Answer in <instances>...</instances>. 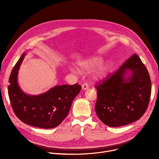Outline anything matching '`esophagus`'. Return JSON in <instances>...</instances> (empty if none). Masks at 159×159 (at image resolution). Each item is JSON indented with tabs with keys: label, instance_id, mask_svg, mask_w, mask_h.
<instances>
[{
	"label": "esophagus",
	"instance_id": "obj_1",
	"mask_svg": "<svg viewBox=\"0 0 159 159\" xmlns=\"http://www.w3.org/2000/svg\"><path fill=\"white\" fill-rule=\"evenodd\" d=\"M89 89V86H88V85L87 84H82V90H87V89Z\"/></svg>",
	"mask_w": 159,
	"mask_h": 159
}]
</instances>
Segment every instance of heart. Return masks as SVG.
<instances>
[{"instance_id": "obj_1", "label": "heart", "mask_w": 159, "mask_h": 159, "mask_svg": "<svg viewBox=\"0 0 159 159\" xmlns=\"http://www.w3.org/2000/svg\"><path fill=\"white\" fill-rule=\"evenodd\" d=\"M103 58L99 56H94L87 58L79 62L80 69L82 72H90L97 69L94 74V79L97 80L104 79L109 73L112 69V63L109 61L103 63ZM71 72L75 74H80L81 72L79 68L74 65L69 66Z\"/></svg>"}]
</instances>
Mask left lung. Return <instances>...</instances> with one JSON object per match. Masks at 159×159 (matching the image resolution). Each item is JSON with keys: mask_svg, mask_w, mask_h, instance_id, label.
Segmentation results:
<instances>
[{"mask_svg": "<svg viewBox=\"0 0 159 159\" xmlns=\"http://www.w3.org/2000/svg\"><path fill=\"white\" fill-rule=\"evenodd\" d=\"M96 88L95 110L98 118L108 126L118 127L137 121L143 115L152 87L147 68L134 54Z\"/></svg>", "mask_w": 159, "mask_h": 159, "instance_id": "obj_1", "label": "left lung"}]
</instances>
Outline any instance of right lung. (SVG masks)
<instances>
[{
	"label": "right lung",
	"mask_w": 159,
	"mask_h": 159,
	"mask_svg": "<svg viewBox=\"0 0 159 159\" xmlns=\"http://www.w3.org/2000/svg\"><path fill=\"white\" fill-rule=\"evenodd\" d=\"M25 55L24 53L20 57L9 77L8 94L13 111L21 121L28 125L45 129L55 128L69 114L81 86L78 84H65L55 85L39 95L25 93L17 81L20 66Z\"/></svg>",
	"instance_id": "add662e5"
}]
</instances>
